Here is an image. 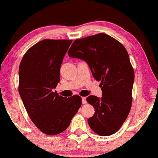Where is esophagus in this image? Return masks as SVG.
<instances>
[{"label": "esophagus", "mask_w": 158, "mask_h": 158, "mask_svg": "<svg viewBox=\"0 0 158 158\" xmlns=\"http://www.w3.org/2000/svg\"><path fill=\"white\" fill-rule=\"evenodd\" d=\"M81 102H82L83 104H85V103H87V101H86V98L85 97L81 98Z\"/></svg>", "instance_id": "1"}]
</instances>
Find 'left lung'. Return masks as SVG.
Returning <instances> with one entry per match:
<instances>
[{
	"label": "left lung",
	"mask_w": 158,
	"mask_h": 158,
	"mask_svg": "<svg viewBox=\"0 0 158 158\" xmlns=\"http://www.w3.org/2000/svg\"><path fill=\"white\" fill-rule=\"evenodd\" d=\"M68 54L87 62L94 78L101 81V98H87L95 109L87 119L89 126L102 136L114 134L126 120L132 105L134 71L126 49L110 35L98 33L75 40Z\"/></svg>",
	"instance_id": "left-lung-1"
}]
</instances>
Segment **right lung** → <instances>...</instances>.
<instances>
[{
  "label": "right lung",
  "instance_id": "right-lung-1",
  "mask_svg": "<svg viewBox=\"0 0 158 158\" xmlns=\"http://www.w3.org/2000/svg\"><path fill=\"white\" fill-rule=\"evenodd\" d=\"M71 42L72 40H42L26 52L19 64V95L32 122L47 135L66 130L81 106L79 95L65 98L54 91Z\"/></svg>",
  "mask_w": 158,
  "mask_h": 158
}]
</instances>
